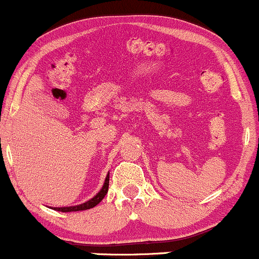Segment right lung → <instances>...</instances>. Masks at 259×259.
<instances>
[{
	"mask_svg": "<svg viewBox=\"0 0 259 259\" xmlns=\"http://www.w3.org/2000/svg\"><path fill=\"white\" fill-rule=\"evenodd\" d=\"M108 185H109V174L107 175V178H106V180H105V184H103L102 189L100 190L99 194L95 196V197H92L90 201L85 202V203H82V204H79V206L58 207V208H55V209L58 210V212H78V210L90 209V208L97 206V204H99L100 202L103 200V197H105L107 192H108Z\"/></svg>",
	"mask_w": 259,
	"mask_h": 259,
	"instance_id": "obj_1",
	"label": "right lung"
}]
</instances>
